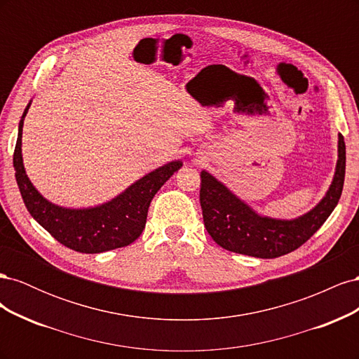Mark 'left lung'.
<instances>
[{"mask_svg": "<svg viewBox=\"0 0 359 359\" xmlns=\"http://www.w3.org/2000/svg\"><path fill=\"white\" fill-rule=\"evenodd\" d=\"M346 172V145L339 135V160L325 198L293 220L259 215L206 170L201 172V206L212 240L233 253L274 259L301 247L328 219L339 203Z\"/></svg>", "mask_w": 359, "mask_h": 359, "instance_id": "8db88e82", "label": "left lung"}]
</instances>
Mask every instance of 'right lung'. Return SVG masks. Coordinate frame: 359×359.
<instances>
[{
	"label": "right lung",
	"instance_id": "right-lung-1",
	"mask_svg": "<svg viewBox=\"0 0 359 359\" xmlns=\"http://www.w3.org/2000/svg\"><path fill=\"white\" fill-rule=\"evenodd\" d=\"M29 104L31 102L19 121L13 168L19 191L34 220L58 243L79 253H103L136 241L145 227L148 208L154 194L173 175V172L182 166V163L175 160L149 172L112 201L94 208H62L43 198L25 173L20 147L24 118Z\"/></svg>",
	"mask_w": 359,
	"mask_h": 359
}]
</instances>
